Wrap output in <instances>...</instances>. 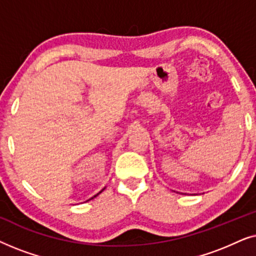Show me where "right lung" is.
<instances>
[{
    "label": "right lung",
    "instance_id": "add662e5",
    "mask_svg": "<svg viewBox=\"0 0 256 256\" xmlns=\"http://www.w3.org/2000/svg\"><path fill=\"white\" fill-rule=\"evenodd\" d=\"M104 188H102V190H101V191H100V192H99V194H101V192H102V191H104ZM96 194V196H94V197H96V196H98V194ZM94 197H92V198H90V199H88V200H90V199H93V198H94ZM88 200H86V202H88Z\"/></svg>",
    "mask_w": 256,
    "mask_h": 256
}]
</instances>
